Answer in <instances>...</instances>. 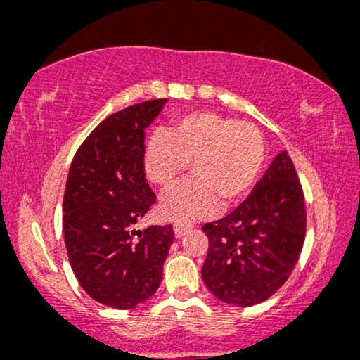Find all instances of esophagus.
<instances>
[{"label": "esophagus", "instance_id": "34e87169", "mask_svg": "<svg viewBox=\"0 0 360 360\" xmlns=\"http://www.w3.org/2000/svg\"><path fill=\"white\" fill-rule=\"evenodd\" d=\"M173 231H175L176 238H181L185 232L190 231V224H180V222L175 224V226H173Z\"/></svg>", "mask_w": 360, "mask_h": 360}]
</instances>
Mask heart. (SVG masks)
<instances>
[{
    "mask_svg": "<svg viewBox=\"0 0 360 360\" xmlns=\"http://www.w3.org/2000/svg\"><path fill=\"white\" fill-rule=\"evenodd\" d=\"M266 156L264 138L252 122L210 111L190 112L168 133L155 131L146 141L143 167L156 187L167 188L187 170L193 179L162 198V215L170 221H197L229 207L255 187Z\"/></svg>",
    "mask_w": 360,
    "mask_h": 360,
    "instance_id": "heart-1",
    "label": "heart"
}]
</instances>
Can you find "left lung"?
I'll use <instances>...</instances> for the list:
<instances>
[{
	"label": "left lung",
	"instance_id": "1",
	"mask_svg": "<svg viewBox=\"0 0 360 360\" xmlns=\"http://www.w3.org/2000/svg\"><path fill=\"white\" fill-rule=\"evenodd\" d=\"M202 280L214 297L251 307L273 297L295 269L307 232L305 195L290 155L281 151L243 204L207 222Z\"/></svg>",
	"mask_w": 360,
	"mask_h": 360
}]
</instances>
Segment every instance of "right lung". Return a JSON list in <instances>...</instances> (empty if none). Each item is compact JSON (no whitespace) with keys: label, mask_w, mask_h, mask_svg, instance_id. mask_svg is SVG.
I'll list each match as a JSON object with an SVG mask.
<instances>
[{"label":"right lung","mask_w":360,"mask_h":360,"mask_svg":"<svg viewBox=\"0 0 360 360\" xmlns=\"http://www.w3.org/2000/svg\"><path fill=\"white\" fill-rule=\"evenodd\" d=\"M167 99L108 116L79 146L63 193V239L75 278L96 302L129 310L158 290L172 224L133 229L156 202L146 181L145 129Z\"/></svg>","instance_id":"right-lung-1"}]
</instances>
